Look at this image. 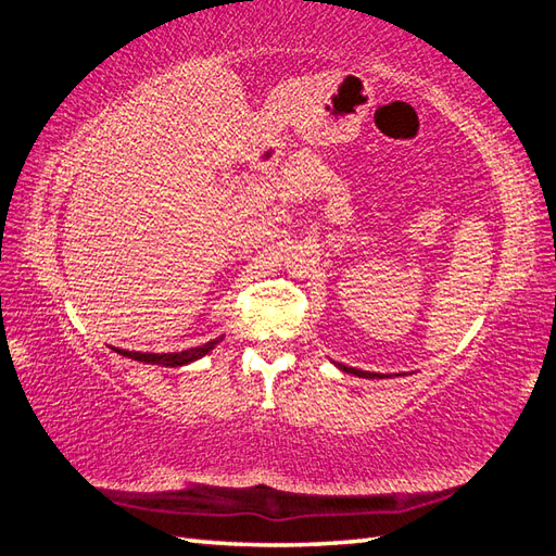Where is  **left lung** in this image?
Listing matches in <instances>:
<instances>
[{"label": "left lung", "mask_w": 556, "mask_h": 556, "mask_svg": "<svg viewBox=\"0 0 556 556\" xmlns=\"http://www.w3.org/2000/svg\"><path fill=\"white\" fill-rule=\"evenodd\" d=\"M340 368H342V371H348V374H352V376H359V378H382V376L366 374V371H359V368H350V366H342V364H340Z\"/></svg>", "instance_id": "left-lung-1"}]
</instances>
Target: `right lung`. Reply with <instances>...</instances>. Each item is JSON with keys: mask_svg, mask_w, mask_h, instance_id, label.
Returning <instances> with one entry per match:
<instances>
[{"mask_svg": "<svg viewBox=\"0 0 556 556\" xmlns=\"http://www.w3.org/2000/svg\"><path fill=\"white\" fill-rule=\"evenodd\" d=\"M224 340V338H216V340H208L204 344H200V348H190V350H182V352H170V354H147V352H126V350H116L118 354L128 356V359H135V362H142V364H159V366H185L190 364L194 359H200V356L212 352L216 344Z\"/></svg>", "mask_w": 556, "mask_h": 556, "instance_id": "1", "label": "right lung"}]
</instances>
